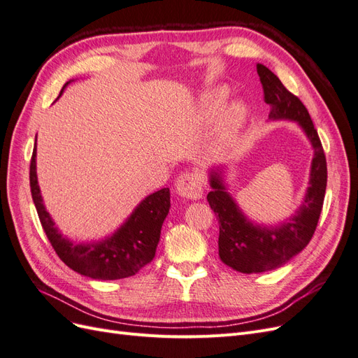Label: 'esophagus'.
I'll return each instance as SVG.
<instances>
[{"label": "esophagus", "instance_id": "esophagus-1", "mask_svg": "<svg viewBox=\"0 0 358 358\" xmlns=\"http://www.w3.org/2000/svg\"><path fill=\"white\" fill-rule=\"evenodd\" d=\"M176 191L180 197L199 200L203 194V183L196 173H183L176 179Z\"/></svg>", "mask_w": 358, "mask_h": 358}]
</instances>
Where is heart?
<instances>
[{
  "label": "heart",
  "mask_w": 358,
  "mask_h": 358,
  "mask_svg": "<svg viewBox=\"0 0 358 358\" xmlns=\"http://www.w3.org/2000/svg\"><path fill=\"white\" fill-rule=\"evenodd\" d=\"M229 88L220 86L209 92H206L201 99V109L206 117H213L220 112L224 101L229 96ZM248 119V107L242 100H234L225 107L220 125V142L222 145L229 143L230 140L241 131Z\"/></svg>",
  "instance_id": "obj_1"
}]
</instances>
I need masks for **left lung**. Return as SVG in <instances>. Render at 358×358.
<instances>
[{
    "mask_svg": "<svg viewBox=\"0 0 358 358\" xmlns=\"http://www.w3.org/2000/svg\"><path fill=\"white\" fill-rule=\"evenodd\" d=\"M257 73L263 85L264 101L272 107L268 119L296 122L309 138L313 158L303 203L294 215L278 225H262L249 220L227 188L225 167L209 170L212 191L208 194V201L220 222V258L241 273L273 270L301 252L315 233L327 187L326 155L308 109L263 64H257Z\"/></svg>",
    "mask_w": 358,
    "mask_h": 358,
    "instance_id": "8db88e82",
    "label": "left lung"
}]
</instances>
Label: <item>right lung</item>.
Returning <instances> with one entry per match:
<instances>
[{"instance_id":"add662e5","label":"right lung","mask_w":358,"mask_h":358,"mask_svg":"<svg viewBox=\"0 0 358 358\" xmlns=\"http://www.w3.org/2000/svg\"><path fill=\"white\" fill-rule=\"evenodd\" d=\"M70 82L64 85L62 91ZM61 91V92H62ZM37 136L29 166L32 200L49 242L58 257L74 272L100 280H115L136 275L152 262L159 242L161 227L170 209V189L149 194L119 229L99 242L76 243L62 236L43 204L37 180Z\"/></svg>"}]
</instances>
